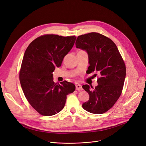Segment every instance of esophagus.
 <instances>
[{
    "instance_id": "1",
    "label": "esophagus",
    "mask_w": 146,
    "mask_h": 146,
    "mask_svg": "<svg viewBox=\"0 0 146 146\" xmlns=\"http://www.w3.org/2000/svg\"><path fill=\"white\" fill-rule=\"evenodd\" d=\"M76 89L78 90H82V87L80 85H76Z\"/></svg>"
}]
</instances>
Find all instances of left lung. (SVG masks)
Here are the masks:
<instances>
[{"instance_id":"1","label":"left lung","mask_w":146,"mask_h":146,"mask_svg":"<svg viewBox=\"0 0 146 146\" xmlns=\"http://www.w3.org/2000/svg\"><path fill=\"white\" fill-rule=\"evenodd\" d=\"M76 46L88 53L87 72H95L99 76L95 88L88 85L82 86L89 95V101L83 104V108L92 113H104L112 108L122 93L126 75L124 61L115 44L101 34L80 35Z\"/></svg>"}]
</instances>
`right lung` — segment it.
I'll return each instance as SVG.
<instances>
[{
  "label": "right lung",
  "mask_w": 146,
  "mask_h": 146,
  "mask_svg": "<svg viewBox=\"0 0 146 146\" xmlns=\"http://www.w3.org/2000/svg\"><path fill=\"white\" fill-rule=\"evenodd\" d=\"M75 36L47 34L36 38L27 47L19 72L21 85L27 101L38 113L51 116L62 110L73 83H54L52 72L62 63L76 41Z\"/></svg>",
  "instance_id": "add662e5"
}]
</instances>
